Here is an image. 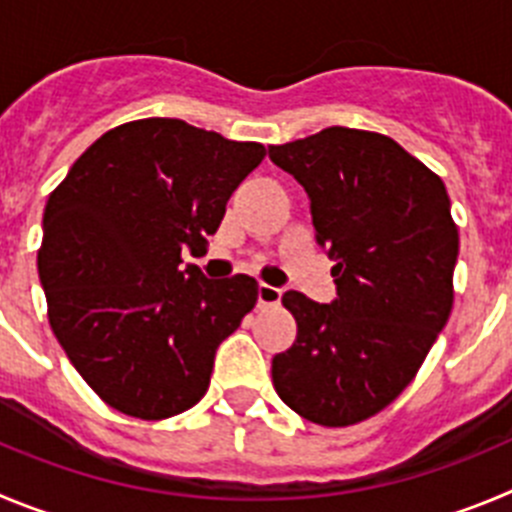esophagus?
<instances>
[{"mask_svg":"<svg viewBox=\"0 0 512 512\" xmlns=\"http://www.w3.org/2000/svg\"><path fill=\"white\" fill-rule=\"evenodd\" d=\"M280 298H283V290L275 288V285H257V303H260V306H278Z\"/></svg>","mask_w":512,"mask_h":512,"instance_id":"34e87169","label":"esophagus"}]
</instances>
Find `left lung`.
<instances>
[{
	"label": "left lung",
	"mask_w": 512,
	"mask_h": 512,
	"mask_svg": "<svg viewBox=\"0 0 512 512\" xmlns=\"http://www.w3.org/2000/svg\"><path fill=\"white\" fill-rule=\"evenodd\" d=\"M267 155L308 193L336 283L331 303L283 296L298 336L273 357V385L298 416L352 426L408 388L449 321L459 255L449 193L377 132L326 127Z\"/></svg>",
	"instance_id": "8db88e82"
}]
</instances>
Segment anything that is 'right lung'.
Segmentation results:
<instances>
[{"label": "right lung", "mask_w": 512, "mask_h": 512, "mask_svg": "<svg viewBox=\"0 0 512 512\" xmlns=\"http://www.w3.org/2000/svg\"><path fill=\"white\" fill-rule=\"evenodd\" d=\"M265 158L183 119L119 124L68 170L43 214L48 319L96 395L142 421L204 398L219 344L257 303V280L183 265Z\"/></svg>", "instance_id": "obj_1"}]
</instances>
